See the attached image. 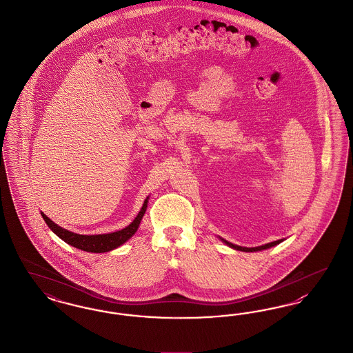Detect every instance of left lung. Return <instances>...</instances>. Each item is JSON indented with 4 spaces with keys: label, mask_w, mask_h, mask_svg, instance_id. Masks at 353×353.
<instances>
[{
    "label": "left lung",
    "mask_w": 353,
    "mask_h": 353,
    "mask_svg": "<svg viewBox=\"0 0 353 353\" xmlns=\"http://www.w3.org/2000/svg\"><path fill=\"white\" fill-rule=\"evenodd\" d=\"M225 243H226L228 247H231V248H234V250H236V251H243V252H256V251H263V250H268L270 247H274V245H277V244H280L281 241L283 240H276V241H272V243H268V244H264V245H260V247H252V248H247V247H240V245H235V244H232V243H228L227 240L222 239Z\"/></svg>",
    "instance_id": "1"
}]
</instances>
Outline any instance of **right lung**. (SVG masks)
Wrapping results in <instances>:
<instances>
[{
  "instance_id": "1",
  "label": "right lung",
  "mask_w": 353,
  "mask_h": 353,
  "mask_svg": "<svg viewBox=\"0 0 353 353\" xmlns=\"http://www.w3.org/2000/svg\"><path fill=\"white\" fill-rule=\"evenodd\" d=\"M147 203H148V197L145 198L139 214L135 216V219L128 226L119 230V231H115V232L99 234V235L74 234L63 227L57 226V223H54L46 214H43V212L41 214H42L43 219L47 223V226L50 227L60 239L64 240L72 247L79 248L81 251L92 252V254H102V252H109L112 250L118 248L137 232L138 227L141 225V218L147 209Z\"/></svg>"
}]
</instances>
